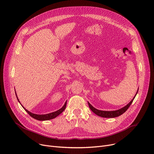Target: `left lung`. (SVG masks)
Instances as JSON below:
<instances>
[{
  "label": "left lung",
  "mask_w": 154,
  "mask_h": 154,
  "mask_svg": "<svg viewBox=\"0 0 154 154\" xmlns=\"http://www.w3.org/2000/svg\"><path fill=\"white\" fill-rule=\"evenodd\" d=\"M137 92L138 91H137L134 97L131 100V101L130 102L128 105H126L125 107H123L121 109L117 110H115V111H102V110H97V109H95L94 107H93L92 106L89 102H88V105H89V107L90 109L94 113L96 114L97 115H98L99 116L103 117V118H115V117H116V116H120L121 115L124 113L128 109V108L129 107V106L131 105V104L133 103V100L134 99Z\"/></svg>",
  "instance_id": "1"
}]
</instances>
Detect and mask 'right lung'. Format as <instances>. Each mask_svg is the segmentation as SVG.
<instances>
[{
  "label": "right lung",
  "mask_w": 154,
  "mask_h": 154,
  "mask_svg": "<svg viewBox=\"0 0 154 154\" xmlns=\"http://www.w3.org/2000/svg\"><path fill=\"white\" fill-rule=\"evenodd\" d=\"M16 93V92H15ZM17 99L19 101L18 97H17ZM20 102V101H19ZM66 102L65 103V105L63 106V107L60 109H59L58 110L56 111V112H52V113H48V114H45V115H37V114H34V113H32L31 112H29L28 110H27L26 109H25L24 107V109L26 110V112L31 116L33 118H34V119L36 120H40V121H44V120H51V119H53V118L57 117L58 115H60L61 113L63 112V111H64V110L66 108Z\"/></svg>",
  "instance_id": "add662e5"
}]
</instances>
